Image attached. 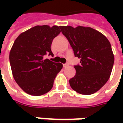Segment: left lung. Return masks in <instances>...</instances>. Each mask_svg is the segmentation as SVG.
<instances>
[{"mask_svg":"<svg viewBox=\"0 0 123 123\" xmlns=\"http://www.w3.org/2000/svg\"><path fill=\"white\" fill-rule=\"evenodd\" d=\"M60 26H36L21 33L9 53L12 74L23 91L33 96L43 95L52 89L63 65L50 49Z\"/></svg>","mask_w":123,"mask_h":123,"instance_id":"left-lung-1","label":"left lung"}]
</instances>
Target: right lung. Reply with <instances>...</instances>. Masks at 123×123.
Segmentation results:
<instances>
[{"label": "right lung", "instance_id": "add662e5", "mask_svg": "<svg viewBox=\"0 0 123 123\" xmlns=\"http://www.w3.org/2000/svg\"><path fill=\"white\" fill-rule=\"evenodd\" d=\"M80 64L74 66L76 74L69 80L71 87L81 94L90 95L99 90L111 73L114 57L111 44L104 35L90 27H70L63 33Z\"/></svg>", "mask_w": 123, "mask_h": 123}]
</instances>
